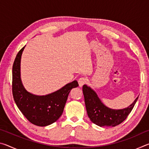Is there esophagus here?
Wrapping results in <instances>:
<instances>
[{
  "label": "esophagus",
  "instance_id": "esophagus-1",
  "mask_svg": "<svg viewBox=\"0 0 149 149\" xmlns=\"http://www.w3.org/2000/svg\"><path fill=\"white\" fill-rule=\"evenodd\" d=\"M85 83H86V79L84 77H80L79 79H78V84H79V87H82Z\"/></svg>",
  "mask_w": 149,
  "mask_h": 149
}]
</instances>
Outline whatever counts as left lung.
Masks as SVG:
<instances>
[{
	"mask_svg": "<svg viewBox=\"0 0 149 149\" xmlns=\"http://www.w3.org/2000/svg\"><path fill=\"white\" fill-rule=\"evenodd\" d=\"M82 89L88 116L92 122L100 127H113L123 122L132 112L139 97L129 107L122 110H112L105 107L96 93L89 87L84 85Z\"/></svg>",
	"mask_w": 149,
	"mask_h": 149,
	"instance_id": "obj_1",
	"label": "left lung"
}]
</instances>
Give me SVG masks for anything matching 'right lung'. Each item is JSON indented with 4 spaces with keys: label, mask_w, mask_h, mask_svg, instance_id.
I'll return each instance as SVG.
<instances>
[{
    "label": "right lung",
    "mask_w": 149,
    "mask_h": 149,
    "mask_svg": "<svg viewBox=\"0 0 149 149\" xmlns=\"http://www.w3.org/2000/svg\"><path fill=\"white\" fill-rule=\"evenodd\" d=\"M24 48L17 54L12 67L14 101L29 122L38 126L49 125L61 116L70 91L79 85L77 81H74L57 91L45 96H37L27 92L20 78V60Z\"/></svg>",
    "instance_id": "add662e5"
}]
</instances>
